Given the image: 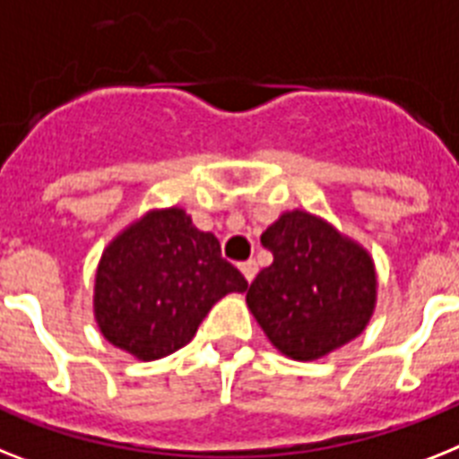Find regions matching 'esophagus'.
<instances>
[{
    "label": "esophagus",
    "mask_w": 459,
    "mask_h": 459,
    "mask_svg": "<svg viewBox=\"0 0 459 459\" xmlns=\"http://www.w3.org/2000/svg\"><path fill=\"white\" fill-rule=\"evenodd\" d=\"M238 270H241V274L246 276V281L251 283L257 274V263L255 260H246V263L238 264Z\"/></svg>",
    "instance_id": "34e87169"
}]
</instances>
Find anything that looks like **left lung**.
Here are the masks:
<instances>
[{
    "label": "left lung",
    "mask_w": 459,
    "mask_h": 459,
    "mask_svg": "<svg viewBox=\"0 0 459 459\" xmlns=\"http://www.w3.org/2000/svg\"><path fill=\"white\" fill-rule=\"evenodd\" d=\"M260 241L274 260L255 276L246 302L281 354L314 361L366 328L377 276L361 246L305 211L283 213Z\"/></svg>",
    "instance_id": "obj_1"
}]
</instances>
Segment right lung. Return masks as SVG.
Returning a JSON list of instances; mask_svg holds the SVG:
<instances>
[{
    "instance_id": "right-lung-1",
    "label": "right lung",
    "mask_w": 459,
    "mask_h": 459,
    "mask_svg": "<svg viewBox=\"0 0 459 459\" xmlns=\"http://www.w3.org/2000/svg\"><path fill=\"white\" fill-rule=\"evenodd\" d=\"M248 281L221 241L183 208L150 211L105 248L93 309L100 333L140 361L169 357L195 338L211 307Z\"/></svg>"
}]
</instances>
